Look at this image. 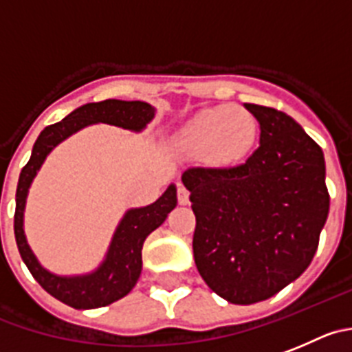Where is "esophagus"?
I'll use <instances>...</instances> for the list:
<instances>
[{
    "label": "esophagus",
    "instance_id": "1",
    "mask_svg": "<svg viewBox=\"0 0 352 352\" xmlns=\"http://www.w3.org/2000/svg\"><path fill=\"white\" fill-rule=\"evenodd\" d=\"M177 199H179V205H189V191L182 184L177 186Z\"/></svg>",
    "mask_w": 352,
    "mask_h": 352
}]
</instances>
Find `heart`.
Listing matches in <instances>:
<instances>
[{"instance_id": "b5f03b06", "label": "heart", "mask_w": 352, "mask_h": 352, "mask_svg": "<svg viewBox=\"0 0 352 352\" xmlns=\"http://www.w3.org/2000/svg\"><path fill=\"white\" fill-rule=\"evenodd\" d=\"M258 124L254 114L238 104L196 113L182 124L175 144L189 156H201L215 165H231L254 149Z\"/></svg>"}]
</instances>
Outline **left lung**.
Wrapping results in <instances>:
<instances>
[{
	"mask_svg": "<svg viewBox=\"0 0 352 352\" xmlns=\"http://www.w3.org/2000/svg\"><path fill=\"white\" fill-rule=\"evenodd\" d=\"M258 147L231 168H189L192 252L205 283L231 304L272 297L309 267L330 196L321 147L288 114L245 104Z\"/></svg>",
	"mask_w": 352,
	"mask_h": 352,
	"instance_id": "left-lung-1",
	"label": "left lung"
}]
</instances>
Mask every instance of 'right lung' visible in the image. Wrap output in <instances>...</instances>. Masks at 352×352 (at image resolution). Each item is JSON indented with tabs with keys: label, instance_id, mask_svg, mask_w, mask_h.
<instances>
[{
	"label": "right lung",
	"instance_id": "right-lung-1",
	"mask_svg": "<svg viewBox=\"0 0 352 352\" xmlns=\"http://www.w3.org/2000/svg\"><path fill=\"white\" fill-rule=\"evenodd\" d=\"M156 114L151 104L140 100H116L107 98L90 102L78 107L58 123L50 124L39 133L32 147L28 165L19 177L15 195V241L19 252L34 276V280L45 290L74 309H95L120 300L131 292L142 271V245L147 236L160 228L168 213L177 206V187L170 184L160 198L147 206L130 208L123 215L109 243L107 254L95 271L78 276L54 274L43 267L32 254L24 232V210L29 187L38 175L48 154L60 142L81 128L95 123L114 124L131 131H142Z\"/></svg>",
	"mask_w": 352,
	"mask_h": 352
}]
</instances>
